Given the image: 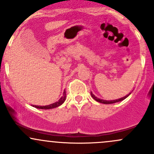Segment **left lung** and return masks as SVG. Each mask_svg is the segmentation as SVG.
I'll use <instances>...</instances> for the list:
<instances>
[{"label":"left lung","instance_id":"1","mask_svg":"<svg viewBox=\"0 0 154 154\" xmlns=\"http://www.w3.org/2000/svg\"><path fill=\"white\" fill-rule=\"evenodd\" d=\"M90 93H91V95H92V98H93V99H95V100H96V101L99 102V103H104V104H111V103H117V102L121 101V100H124V99H125V98H126V97H128V95H130V94H131V92H130L129 94H128V95H125V97H121V98L116 99V100H102V99H100V98H98V97H97L96 96H95V95H93V94H92V92H91Z\"/></svg>","mask_w":154,"mask_h":154}]
</instances>
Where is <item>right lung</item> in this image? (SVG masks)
<instances>
[{"label":"right lung","mask_w":154,"mask_h":154,"mask_svg":"<svg viewBox=\"0 0 154 154\" xmlns=\"http://www.w3.org/2000/svg\"><path fill=\"white\" fill-rule=\"evenodd\" d=\"M65 99H66V92L65 91H64L63 95L61 97V98L59 99L57 102H55V103L50 104V105H48V106H36V105L35 106L32 105V106L34 107H35V108L41 109H51L57 108V107L62 105V104L64 102Z\"/></svg>","instance_id":"obj_1"}]
</instances>
